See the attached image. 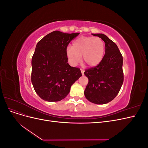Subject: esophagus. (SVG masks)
I'll return each instance as SVG.
<instances>
[{
  "instance_id": "1",
  "label": "esophagus",
  "mask_w": 148,
  "mask_h": 148,
  "mask_svg": "<svg viewBox=\"0 0 148 148\" xmlns=\"http://www.w3.org/2000/svg\"><path fill=\"white\" fill-rule=\"evenodd\" d=\"M81 72H82V75H84V70L83 69H81Z\"/></svg>"
}]
</instances>
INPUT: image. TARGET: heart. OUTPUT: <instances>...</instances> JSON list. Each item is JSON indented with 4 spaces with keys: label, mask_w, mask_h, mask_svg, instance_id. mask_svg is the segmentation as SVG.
<instances>
[{
    "label": "heart",
    "mask_w": 148,
    "mask_h": 148,
    "mask_svg": "<svg viewBox=\"0 0 148 148\" xmlns=\"http://www.w3.org/2000/svg\"><path fill=\"white\" fill-rule=\"evenodd\" d=\"M104 42L99 38L79 37L73 41L72 47H68L66 55L69 63L77 65L82 59L87 65L95 66L99 64L104 54Z\"/></svg>",
    "instance_id": "1"
}]
</instances>
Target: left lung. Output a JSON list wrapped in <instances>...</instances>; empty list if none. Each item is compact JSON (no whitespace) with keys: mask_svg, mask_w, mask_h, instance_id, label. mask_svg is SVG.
Masks as SVG:
<instances>
[{"mask_svg":"<svg viewBox=\"0 0 148 148\" xmlns=\"http://www.w3.org/2000/svg\"><path fill=\"white\" fill-rule=\"evenodd\" d=\"M105 42V55L97 66L85 70L89 82L84 94L96 104H105L117 96L123 82V57L116 45L104 34H92Z\"/></svg>","mask_w":148,"mask_h":148,"instance_id":"left-lung-1","label":"left lung"}]
</instances>
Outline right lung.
Instances as JSON below:
<instances>
[{
  "mask_svg": "<svg viewBox=\"0 0 148 148\" xmlns=\"http://www.w3.org/2000/svg\"><path fill=\"white\" fill-rule=\"evenodd\" d=\"M79 33L54 31L38 42L31 60V82L37 95L48 102H57L69 95L82 77L80 69L68 64L66 47Z\"/></svg>",
  "mask_w": 148,
  "mask_h": 148,
  "instance_id": "add662e5",
  "label": "right lung"
}]
</instances>
